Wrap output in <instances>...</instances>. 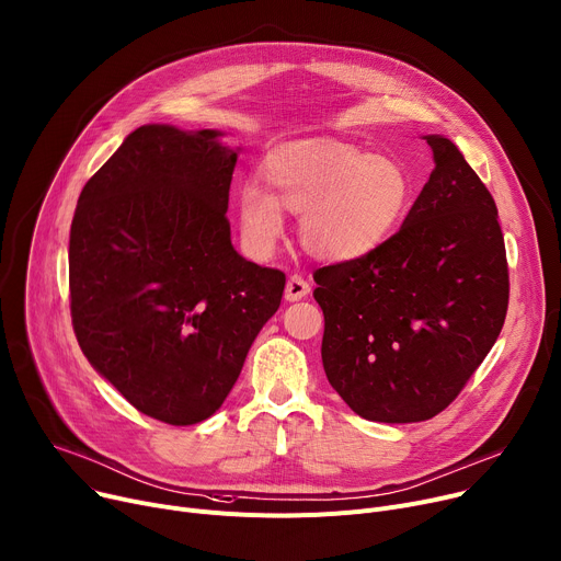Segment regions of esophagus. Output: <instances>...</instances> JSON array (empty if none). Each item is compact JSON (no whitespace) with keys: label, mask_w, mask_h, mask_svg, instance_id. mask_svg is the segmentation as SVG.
<instances>
[{"label":"esophagus","mask_w":561,"mask_h":561,"mask_svg":"<svg viewBox=\"0 0 561 561\" xmlns=\"http://www.w3.org/2000/svg\"><path fill=\"white\" fill-rule=\"evenodd\" d=\"M310 294V283L304 278V276H298V274H294V276H289V280H287V285H285V298L287 300H300V298H306Z\"/></svg>","instance_id":"obj_1"}]
</instances>
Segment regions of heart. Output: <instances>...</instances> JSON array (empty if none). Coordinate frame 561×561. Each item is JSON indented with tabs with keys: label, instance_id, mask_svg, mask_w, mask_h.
Here are the masks:
<instances>
[{
	"label": "heart",
	"instance_id": "b5f03b06",
	"mask_svg": "<svg viewBox=\"0 0 561 561\" xmlns=\"http://www.w3.org/2000/svg\"><path fill=\"white\" fill-rule=\"evenodd\" d=\"M265 178L238 193L244 251L267 261L285 233V210L300 213L298 236L323 263H355L389 242L415 199L413 180L389 157H373L353 144L317 137L274 148Z\"/></svg>",
	"mask_w": 561,
	"mask_h": 561
}]
</instances>
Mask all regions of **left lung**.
Masks as SVG:
<instances>
[{
	"label": "left lung",
	"mask_w": 561,
	"mask_h": 561,
	"mask_svg": "<svg viewBox=\"0 0 561 561\" xmlns=\"http://www.w3.org/2000/svg\"><path fill=\"white\" fill-rule=\"evenodd\" d=\"M436 168L400 231L373 255L314 272L332 389L373 422L445 411L501 334L510 278L496 204L440 135Z\"/></svg>",
	"instance_id": "obj_1"
}]
</instances>
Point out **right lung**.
Wrapping results in <instances>:
<instances>
[{
    "mask_svg": "<svg viewBox=\"0 0 561 561\" xmlns=\"http://www.w3.org/2000/svg\"><path fill=\"white\" fill-rule=\"evenodd\" d=\"M141 125L84 184L69 233L78 346L137 411L186 426L222 407L285 274L231 244L238 150Z\"/></svg>",
    "mask_w": 561,
    "mask_h": 561,
    "instance_id": "right-lung-1",
    "label": "right lung"
}]
</instances>
